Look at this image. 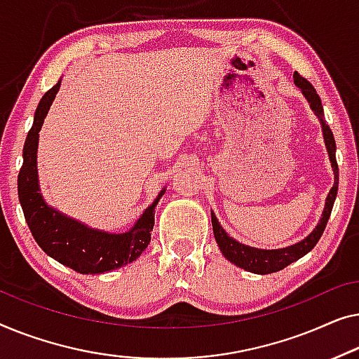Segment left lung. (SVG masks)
<instances>
[{"mask_svg":"<svg viewBox=\"0 0 359 359\" xmlns=\"http://www.w3.org/2000/svg\"><path fill=\"white\" fill-rule=\"evenodd\" d=\"M294 84L302 90L304 97L307 99V102L311 104V109L314 110V114L320 118L322 123V131H324V140H325V146L327 151H329L330 156V163L333 168V174H335V184L329 191V196L325 200V208L324 213H322L320 223L316 226V229L311 232L306 239H302L301 242H297L294 245L285 247V249H276V250H264V249H255V247H249L241 244L229 237V234H226V231L221 228V224L216 219L215 213H211V223H213V232H215V239L218 242L221 252L223 255L228 259L232 264L241 266L247 271H252V273L257 275H266V273H275V271H280L287 266L292 262H296L301 257H304L307 252H311L314 249V245L319 242L322 232H324L327 221L330 218L332 208H333V201H335L337 196V190H338V164H337V158H335V140H333V133L329 128V125L324 120V109H322V102L319 94L316 93L314 86H312L309 81L306 78H302L299 73H294Z\"/></svg>","mask_w":359,"mask_h":359,"instance_id":"8db88e82","label":"left lung"}]
</instances>
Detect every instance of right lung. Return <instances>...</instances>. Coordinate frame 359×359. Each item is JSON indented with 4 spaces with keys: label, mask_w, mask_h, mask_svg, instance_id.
Masks as SVG:
<instances>
[{
    "label": "right lung",
    "mask_w": 359,
    "mask_h": 359,
    "mask_svg": "<svg viewBox=\"0 0 359 359\" xmlns=\"http://www.w3.org/2000/svg\"><path fill=\"white\" fill-rule=\"evenodd\" d=\"M58 89L60 81L45 93L35 110L34 125L29 130L24 144V163L18 175L19 201L29 229L45 254L78 273H104L136 260L148 247L154 226V206L158 205L164 190L136 221L133 228L123 234L90 229L50 208L39 194L37 144L39 131Z\"/></svg>",
    "instance_id": "1"
}]
</instances>
